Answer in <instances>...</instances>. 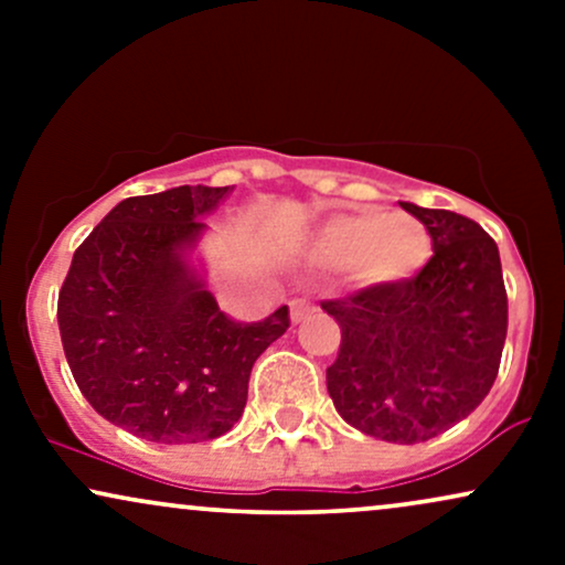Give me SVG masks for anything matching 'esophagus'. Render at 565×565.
<instances>
[{
  "label": "esophagus",
  "mask_w": 565,
  "mask_h": 565,
  "mask_svg": "<svg viewBox=\"0 0 565 565\" xmlns=\"http://www.w3.org/2000/svg\"><path fill=\"white\" fill-rule=\"evenodd\" d=\"M289 310H291V321L300 323L302 319H308L310 313H316V305L305 300V297H295V300L289 302Z\"/></svg>",
  "instance_id": "1"
}]
</instances>
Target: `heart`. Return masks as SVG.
<instances>
[{"label": "heart", "instance_id": "heart-1", "mask_svg": "<svg viewBox=\"0 0 565 565\" xmlns=\"http://www.w3.org/2000/svg\"><path fill=\"white\" fill-rule=\"evenodd\" d=\"M316 257L348 268L359 284H401L419 274L433 252L430 233L408 215H342L316 236Z\"/></svg>", "mask_w": 565, "mask_h": 565}]
</instances>
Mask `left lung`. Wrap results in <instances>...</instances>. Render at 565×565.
<instances>
[{"instance_id": "8db88e82", "label": "left lung", "mask_w": 565, "mask_h": 565, "mask_svg": "<svg viewBox=\"0 0 565 565\" xmlns=\"http://www.w3.org/2000/svg\"><path fill=\"white\" fill-rule=\"evenodd\" d=\"M401 206L430 233L433 257L408 281L321 302L342 332L327 391L355 430L423 444L489 395L508 337V291L494 238L476 220Z\"/></svg>"}]
</instances>
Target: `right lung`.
<instances>
[{"label":"right lung","instance_id":"obj_1","mask_svg":"<svg viewBox=\"0 0 565 565\" xmlns=\"http://www.w3.org/2000/svg\"><path fill=\"white\" fill-rule=\"evenodd\" d=\"M231 185H180L116 204L74 252L57 327L76 385L108 423L153 444L220 438L242 417L255 361L289 308L233 321L185 263Z\"/></svg>","mask_w":565,"mask_h":565}]
</instances>
